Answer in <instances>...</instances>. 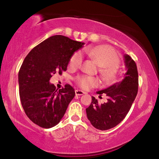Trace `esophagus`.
<instances>
[{
	"label": "esophagus",
	"mask_w": 159,
	"mask_h": 159,
	"mask_svg": "<svg viewBox=\"0 0 159 159\" xmlns=\"http://www.w3.org/2000/svg\"><path fill=\"white\" fill-rule=\"evenodd\" d=\"M75 94H76V95H79V96H80V95H84V94H85V92H83V91H82V90H75Z\"/></svg>",
	"instance_id": "34e87169"
}]
</instances>
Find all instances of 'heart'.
<instances>
[{"label":"heart","mask_w":159,"mask_h":159,"mask_svg":"<svg viewBox=\"0 0 159 159\" xmlns=\"http://www.w3.org/2000/svg\"><path fill=\"white\" fill-rule=\"evenodd\" d=\"M88 55L99 66V72L104 83L111 85L116 81L118 76V57L114 49L102 45L90 48ZM83 55L80 52H75L70 58L69 66L77 69L81 65ZM78 85L83 90H88L98 85V80L95 77L80 76L77 78Z\"/></svg>","instance_id":"obj_1"}]
</instances>
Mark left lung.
Masks as SVG:
<instances>
[{
    "mask_svg": "<svg viewBox=\"0 0 159 159\" xmlns=\"http://www.w3.org/2000/svg\"><path fill=\"white\" fill-rule=\"evenodd\" d=\"M124 60L127 71L122 81L97 92L100 96L106 94L107 102L100 104L92 97L90 105L85 109L88 120L98 130H107L119 124L130 109L138 94L137 65L133 59L126 54Z\"/></svg>",
    "mask_w": 159,
    "mask_h": 159,
    "instance_id": "8db88e82",
    "label": "left lung"
}]
</instances>
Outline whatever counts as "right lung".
<instances>
[{"label": "right lung", "mask_w": 159, "mask_h": 159, "mask_svg": "<svg viewBox=\"0 0 159 159\" xmlns=\"http://www.w3.org/2000/svg\"><path fill=\"white\" fill-rule=\"evenodd\" d=\"M84 43L55 35L36 45L26 55L18 74L21 105L35 124L50 128L60 123L75 96L66 84L57 90L50 83L52 74L65 71L70 58Z\"/></svg>", "instance_id": "add662e5"}]
</instances>
